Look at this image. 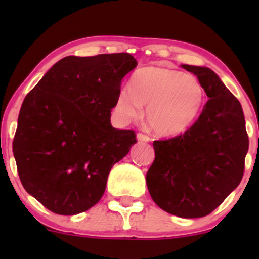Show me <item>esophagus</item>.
Returning <instances> with one entry per match:
<instances>
[{"label": "esophagus", "mask_w": 259, "mask_h": 259, "mask_svg": "<svg viewBox=\"0 0 259 259\" xmlns=\"http://www.w3.org/2000/svg\"><path fill=\"white\" fill-rule=\"evenodd\" d=\"M136 138H138L139 141H145V142H148L151 140L150 136H148L147 134H144V133H138Z\"/></svg>", "instance_id": "1"}]
</instances>
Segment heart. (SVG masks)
<instances>
[{"label":"heart","mask_w":259,"mask_h":259,"mask_svg":"<svg viewBox=\"0 0 259 259\" xmlns=\"http://www.w3.org/2000/svg\"><path fill=\"white\" fill-rule=\"evenodd\" d=\"M203 89L190 74L167 67L140 68L133 74L129 88H121L114 102V115L119 123L139 119L142 107L154 133L177 135L192 124L203 102Z\"/></svg>","instance_id":"b5f03b06"}]
</instances>
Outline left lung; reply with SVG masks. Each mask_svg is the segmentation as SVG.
Segmentation results:
<instances>
[{"instance_id":"8db88e82","label":"left lung","mask_w":259,"mask_h":259,"mask_svg":"<svg viewBox=\"0 0 259 259\" xmlns=\"http://www.w3.org/2000/svg\"><path fill=\"white\" fill-rule=\"evenodd\" d=\"M181 67L197 76L208 100L185 133L153 141L156 157L146 183L163 210L181 218H201L239 186L248 135L242 107L219 76L206 67Z\"/></svg>"}]
</instances>
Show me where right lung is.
<instances>
[{"mask_svg":"<svg viewBox=\"0 0 259 259\" xmlns=\"http://www.w3.org/2000/svg\"><path fill=\"white\" fill-rule=\"evenodd\" d=\"M136 65L125 52L68 56L25 96L13 154L26 192L51 212L73 215L95 206L113 165L138 142L134 130L111 124L121 80Z\"/></svg>","mask_w":259,"mask_h":259,"instance_id":"add662e5","label":"right lung"}]
</instances>
